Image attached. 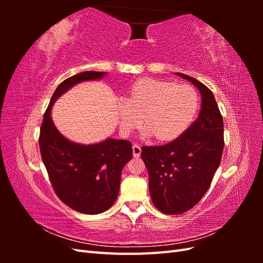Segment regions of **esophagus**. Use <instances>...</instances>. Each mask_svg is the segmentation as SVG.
<instances>
[{"label":"esophagus","instance_id":"1","mask_svg":"<svg viewBox=\"0 0 263 263\" xmlns=\"http://www.w3.org/2000/svg\"><path fill=\"white\" fill-rule=\"evenodd\" d=\"M140 154H141V148H140V146L135 144V145L133 146V155H134V157H135V158H138V157L140 156Z\"/></svg>","mask_w":263,"mask_h":263}]
</instances>
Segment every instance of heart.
<instances>
[{
  "label": "heart",
  "instance_id": "heart-1",
  "mask_svg": "<svg viewBox=\"0 0 263 263\" xmlns=\"http://www.w3.org/2000/svg\"><path fill=\"white\" fill-rule=\"evenodd\" d=\"M198 97L187 84L141 79L135 82L126 100L116 102L119 128L129 133L141 123L147 127L146 136L159 140L177 138L184 132L196 113Z\"/></svg>",
  "mask_w": 263,
  "mask_h": 263
}]
</instances>
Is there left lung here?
Wrapping results in <instances>:
<instances>
[{"label":"left lung","instance_id":"1","mask_svg":"<svg viewBox=\"0 0 263 263\" xmlns=\"http://www.w3.org/2000/svg\"><path fill=\"white\" fill-rule=\"evenodd\" d=\"M176 74L200 91V115L169 144L141 148L151 200L159 211L170 215L184 213L200 202L218 169L224 149V123L213 92L192 77Z\"/></svg>","mask_w":263,"mask_h":263}]
</instances>
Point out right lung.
<instances>
[{
  "mask_svg": "<svg viewBox=\"0 0 263 263\" xmlns=\"http://www.w3.org/2000/svg\"><path fill=\"white\" fill-rule=\"evenodd\" d=\"M105 74L85 71L61 82L44 114L39 135L42 159L55 194L69 208L89 215L107 211L116 201L122 170L133 157L132 144L113 138L93 145L77 144L55 128L50 114L53 103L71 87Z\"/></svg>",
  "mask_w": 263,
  "mask_h": 263,
  "instance_id": "right-lung-1",
  "label": "right lung"
}]
</instances>
